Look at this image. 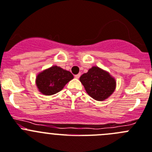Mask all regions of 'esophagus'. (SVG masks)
Masks as SVG:
<instances>
[{
    "instance_id": "esophagus-1",
    "label": "esophagus",
    "mask_w": 152,
    "mask_h": 152,
    "mask_svg": "<svg viewBox=\"0 0 152 152\" xmlns=\"http://www.w3.org/2000/svg\"><path fill=\"white\" fill-rule=\"evenodd\" d=\"M80 76H81V74H80V73H79V74H76V75H75V78H76V79H79Z\"/></svg>"
}]
</instances>
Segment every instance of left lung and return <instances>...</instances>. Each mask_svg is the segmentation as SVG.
I'll return each instance as SVG.
<instances>
[{"mask_svg":"<svg viewBox=\"0 0 152 152\" xmlns=\"http://www.w3.org/2000/svg\"><path fill=\"white\" fill-rule=\"evenodd\" d=\"M79 80L88 95L97 101H104L108 98L116 87L115 79L98 66L88 69V73L80 76Z\"/></svg>","mask_w":152,"mask_h":152,"instance_id":"left-lung-1","label":"left lung"}]
</instances>
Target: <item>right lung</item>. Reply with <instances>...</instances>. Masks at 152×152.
I'll return each mask as SVG.
<instances>
[{
    "label": "right lung",
    "instance_id": "1",
    "mask_svg": "<svg viewBox=\"0 0 152 152\" xmlns=\"http://www.w3.org/2000/svg\"><path fill=\"white\" fill-rule=\"evenodd\" d=\"M73 79V76L70 72L54 66L37 76L36 85L42 94L51 95L61 91L64 86Z\"/></svg>",
    "mask_w": 152,
    "mask_h": 152
}]
</instances>
